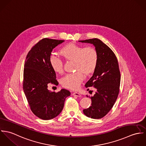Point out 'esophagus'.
Returning a JSON list of instances; mask_svg holds the SVG:
<instances>
[{"instance_id":"34e87169","label":"esophagus","mask_w":146,"mask_h":146,"mask_svg":"<svg viewBox=\"0 0 146 146\" xmlns=\"http://www.w3.org/2000/svg\"><path fill=\"white\" fill-rule=\"evenodd\" d=\"M72 94L75 96H76V97H81V94L79 93H77V92H74L72 93Z\"/></svg>"}]
</instances>
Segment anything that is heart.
<instances>
[{
    "instance_id": "heart-1",
    "label": "heart",
    "mask_w": 146,
    "mask_h": 146,
    "mask_svg": "<svg viewBox=\"0 0 146 146\" xmlns=\"http://www.w3.org/2000/svg\"><path fill=\"white\" fill-rule=\"evenodd\" d=\"M60 54L66 60L74 61L75 72L66 75L61 80L63 87L71 90L79 89L83 81L84 74L88 75L93 73L97 65L98 53L92 46H83L74 43H69L60 49ZM49 63L53 70L58 74L63 72V62L60 57L51 55Z\"/></svg>"
}]
</instances>
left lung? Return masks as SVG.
Instances as JSON below:
<instances>
[{
	"label": "left lung",
	"mask_w": 146,
	"mask_h": 146,
	"mask_svg": "<svg viewBox=\"0 0 146 146\" xmlns=\"http://www.w3.org/2000/svg\"><path fill=\"white\" fill-rule=\"evenodd\" d=\"M79 42L93 44L98 56L93 75L85 85L86 88L94 87L96 92L93 97H90L92 106L84 109V113L92 119H101L112 109L120 92L119 63L114 52L100 39L93 38Z\"/></svg>",
	"instance_id": "left-lung-1"
}]
</instances>
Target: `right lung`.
Here are the masks:
<instances>
[{
  "label": "right lung",
  "mask_w": 146,
  "mask_h": 146,
  "mask_svg": "<svg viewBox=\"0 0 146 146\" xmlns=\"http://www.w3.org/2000/svg\"><path fill=\"white\" fill-rule=\"evenodd\" d=\"M64 40L44 38L28 52L24 64L23 89L33 113L42 120H50L62 111L69 90L51 92L48 86L58 85L56 72L52 68L49 58L53 48Z\"/></svg>",
  "instance_id": "obj_1"
}]
</instances>
